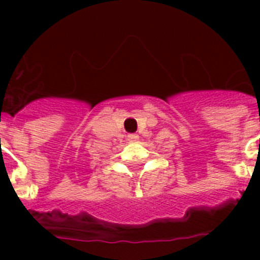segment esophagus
I'll list each match as a JSON object with an SVG mask.
<instances>
[{
    "mask_svg": "<svg viewBox=\"0 0 260 260\" xmlns=\"http://www.w3.org/2000/svg\"><path fill=\"white\" fill-rule=\"evenodd\" d=\"M139 140V136L136 134H129L128 135V142L129 143H136Z\"/></svg>",
    "mask_w": 260,
    "mask_h": 260,
    "instance_id": "34e87169",
    "label": "esophagus"
}]
</instances>
